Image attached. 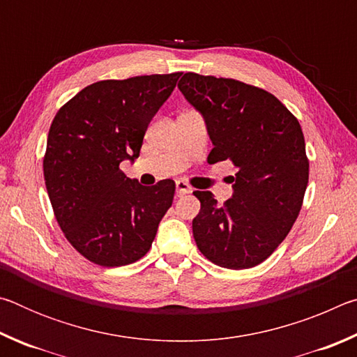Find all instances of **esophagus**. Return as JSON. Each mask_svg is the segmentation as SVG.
I'll use <instances>...</instances> for the list:
<instances>
[{"mask_svg":"<svg viewBox=\"0 0 357 357\" xmlns=\"http://www.w3.org/2000/svg\"><path fill=\"white\" fill-rule=\"evenodd\" d=\"M176 192L179 195H184V193H190L192 187L185 183V181H176Z\"/></svg>","mask_w":357,"mask_h":357,"instance_id":"obj_1","label":"esophagus"}]
</instances>
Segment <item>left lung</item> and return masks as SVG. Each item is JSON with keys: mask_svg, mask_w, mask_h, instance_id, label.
Segmentation results:
<instances>
[{"mask_svg": "<svg viewBox=\"0 0 357 357\" xmlns=\"http://www.w3.org/2000/svg\"><path fill=\"white\" fill-rule=\"evenodd\" d=\"M178 88L206 124L209 164L238 168L223 206L209 190L193 192L202 203L192 222L197 247L222 268H253L287 238L304 200L309 160L299 121L275 96L233 78L187 72Z\"/></svg>", "mask_w": 357, "mask_h": 357, "instance_id": "obj_1", "label": "left lung"}]
</instances>
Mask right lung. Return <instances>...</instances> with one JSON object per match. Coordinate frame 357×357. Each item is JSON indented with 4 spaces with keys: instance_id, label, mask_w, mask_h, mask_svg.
Segmentation results:
<instances>
[{
    "instance_id": "right-lung-1",
    "label": "right lung",
    "mask_w": 357,
    "mask_h": 357,
    "mask_svg": "<svg viewBox=\"0 0 357 357\" xmlns=\"http://www.w3.org/2000/svg\"><path fill=\"white\" fill-rule=\"evenodd\" d=\"M181 72L89 84L59 108L48 130L44 178L64 236L99 266L146 255L172 206L174 181L142 185L119 170L140 155L151 119Z\"/></svg>"
}]
</instances>
